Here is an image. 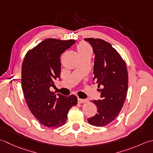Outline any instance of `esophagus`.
<instances>
[{"instance_id":"obj_1","label":"esophagus","mask_w":153,"mask_h":153,"mask_svg":"<svg viewBox=\"0 0 153 153\" xmlns=\"http://www.w3.org/2000/svg\"><path fill=\"white\" fill-rule=\"evenodd\" d=\"M87 100L86 99H81V98H78V102L79 103V104H82V103H85L86 102Z\"/></svg>"}]
</instances>
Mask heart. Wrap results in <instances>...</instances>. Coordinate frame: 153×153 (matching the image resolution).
<instances>
[{"label":"heart","instance_id":"1","mask_svg":"<svg viewBox=\"0 0 153 153\" xmlns=\"http://www.w3.org/2000/svg\"><path fill=\"white\" fill-rule=\"evenodd\" d=\"M77 51L79 55L82 54H90L92 55V49L88 44L86 43H80L77 46Z\"/></svg>","mask_w":153,"mask_h":153}]
</instances>
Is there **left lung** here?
I'll return each mask as SVG.
<instances>
[{
	"label": "left lung",
	"mask_w": 153,
	"mask_h": 153,
	"mask_svg": "<svg viewBox=\"0 0 153 153\" xmlns=\"http://www.w3.org/2000/svg\"><path fill=\"white\" fill-rule=\"evenodd\" d=\"M85 39L94 53L92 79L101 94L100 100H93L98 113L87 120L92 126H105L115 120L126 100L128 88L126 64L110 43L101 39Z\"/></svg>",
	"instance_id": "left-lung-1"
}]
</instances>
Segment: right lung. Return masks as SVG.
I'll return each instance as SVG.
<instances>
[{"label": "right lung", "mask_w": 153, "mask_h": 153, "mask_svg": "<svg viewBox=\"0 0 153 153\" xmlns=\"http://www.w3.org/2000/svg\"><path fill=\"white\" fill-rule=\"evenodd\" d=\"M75 42L46 39L25 55L22 65L24 95L30 111L45 126H63L68 110L77 104L76 96L57 95L49 89L60 78L61 55Z\"/></svg>", "instance_id": "1"}]
</instances>
